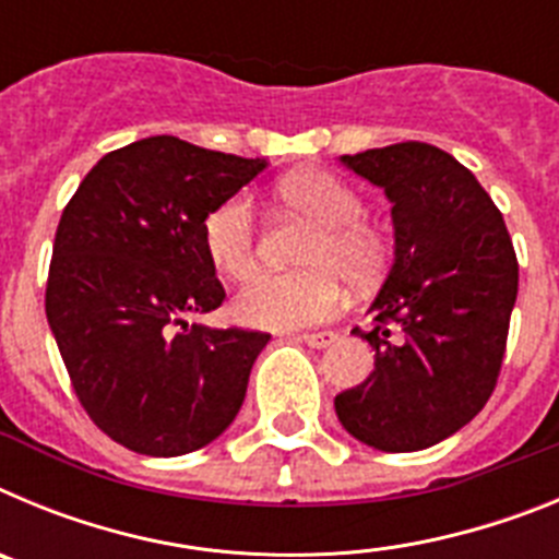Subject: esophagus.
<instances>
[{
	"label": "esophagus",
	"instance_id": "esophagus-1",
	"mask_svg": "<svg viewBox=\"0 0 559 559\" xmlns=\"http://www.w3.org/2000/svg\"><path fill=\"white\" fill-rule=\"evenodd\" d=\"M335 338H338L335 333H302V335H299V341H305V344H308V347H313V349L330 347Z\"/></svg>",
	"mask_w": 559,
	"mask_h": 559
}]
</instances>
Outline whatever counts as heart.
I'll return each mask as SVG.
<instances>
[{
  "instance_id": "b5f03b06",
  "label": "heart",
  "mask_w": 559,
  "mask_h": 559,
  "mask_svg": "<svg viewBox=\"0 0 559 559\" xmlns=\"http://www.w3.org/2000/svg\"><path fill=\"white\" fill-rule=\"evenodd\" d=\"M276 199L290 215L308 221L313 231L299 254L302 271H263L237 290L231 313L237 322L265 330H296L324 322L341 299V280L367 285L389 260L383 229L369 224L358 192L324 170H296L276 185ZM204 251L212 269L243 280L257 260L254 204L235 192L204 218Z\"/></svg>"
}]
</instances>
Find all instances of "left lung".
<instances>
[{
  "label": "left lung",
  "instance_id": "8db88e82",
  "mask_svg": "<svg viewBox=\"0 0 559 559\" xmlns=\"http://www.w3.org/2000/svg\"><path fill=\"white\" fill-rule=\"evenodd\" d=\"M392 201L394 263L374 296V372L335 394L364 445L431 448L467 426L501 374L518 299V257L503 215L471 170L428 142L341 156Z\"/></svg>",
  "mask_w": 559,
  "mask_h": 559
}]
</instances>
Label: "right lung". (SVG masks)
Masks as SVG:
<instances>
[{
    "label": "right lung",
    "instance_id": "right-lung-1",
    "mask_svg": "<svg viewBox=\"0 0 559 559\" xmlns=\"http://www.w3.org/2000/svg\"><path fill=\"white\" fill-rule=\"evenodd\" d=\"M263 167L147 136L106 153L63 210L47 322L81 406L128 451H199L243 406L271 335L187 324V316L226 299L204 251V218Z\"/></svg>",
    "mask_w": 559,
    "mask_h": 559
}]
</instances>
